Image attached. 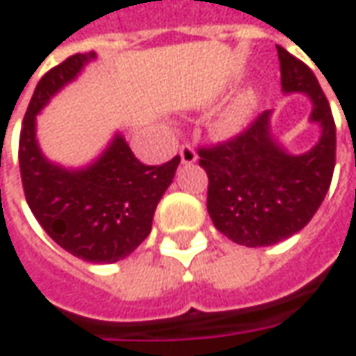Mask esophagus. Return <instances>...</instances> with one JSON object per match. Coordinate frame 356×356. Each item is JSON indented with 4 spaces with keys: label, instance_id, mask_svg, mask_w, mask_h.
I'll list each match as a JSON object with an SVG mask.
<instances>
[{
    "label": "esophagus",
    "instance_id": "obj_1",
    "mask_svg": "<svg viewBox=\"0 0 356 356\" xmlns=\"http://www.w3.org/2000/svg\"><path fill=\"white\" fill-rule=\"evenodd\" d=\"M180 161H182V164L195 163V161H197V153H195V149L190 145H184L182 149H180Z\"/></svg>",
    "mask_w": 356,
    "mask_h": 356
}]
</instances>
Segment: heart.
<instances>
[{
  "label": "heart",
  "mask_w": 356,
  "mask_h": 356,
  "mask_svg": "<svg viewBox=\"0 0 356 356\" xmlns=\"http://www.w3.org/2000/svg\"><path fill=\"white\" fill-rule=\"evenodd\" d=\"M261 102V90L257 87H248L234 97L229 106L213 120L211 131L219 139H234L248 129L257 116Z\"/></svg>",
  "instance_id": "b5f03b06"
}]
</instances>
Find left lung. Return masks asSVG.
Wrapping results in <instances>:
<instances>
[{
  "label": "left lung",
  "instance_id": "obj_1",
  "mask_svg": "<svg viewBox=\"0 0 356 356\" xmlns=\"http://www.w3.org/2000/svg\"><path fill=\"white\" fill-rule=\"evenodd\" d=\"M283 95H305L312 102L308 124L320 137L305 153H291L273 131V110L229 143L202 149L207 172V211L215 229L248 248L273 246L296 234L322 205L335 168L332 108L312 70L277 46Z\"/></svg>",
  "mask_w": 356,
  "mask_h": 356
}]
</instances>
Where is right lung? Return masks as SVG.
Masks as SVG:
<instances>
[{
    "instance_id": "obj_1",
    "label": "right lung",
    "mask_w": 356,
    "mask_h": 356,
    "mask_svg": "<svg viewBox=\"0 0 356 356\" xmlns=\"http://www.w3.org/2000/svg\"><path fill=\"white\" fill-rule=\"evenodd\" d=\"M92 60L95 51L75 54L38 81L23 120L19 166L26 203L48 236L79 259L116 264L149 236L154 209L172 184L180 156L163 166H145L122 131L97 159L77 168L54 163L42 153L36 116Z\"/></svg>"
}]
</instances>
